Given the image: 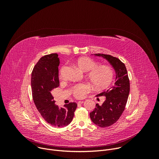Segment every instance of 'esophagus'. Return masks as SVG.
<instances>
[{
  "label": "esophagus",
  "mask_w": 159,
  "mask_h": 159,
  "mask_svg": "<svg viewBox=\"0 0 159 159\" xmlns=\"http://www.w3.org/2000/svg\"><path fill=\"white\" fill-rule=\"evenodd\" d=\"M82 103H84V101H79V102H77L78 104H82Z\"/></svg>",
  "instance_id": "esophagus-1"
}]
</instances>
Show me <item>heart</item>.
<instances>
[{"mask_svg":"<svg viewBox=\"0 0 159 159\" xmlns=\"http://www.w3.org/2000/svg\"><path fill=\"white\" fill-rule=\"evenodd\" d=\"M75 65L84 72L89 71L87 78L91 84L97 89H104L108 86L112 80L114 72L111 67L106 65H98V63L92 58L81 57L75 61ZM65 67H62L60 76ZM90 87L87 84H79L72 88V93L77 98H83L90 91Z\"/></svg>","mask_w":159,"mask_h":159,"instance_id":"obj_1","label":"heart"}]
</instances>
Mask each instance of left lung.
Wrapping results in <instances>:
<instances>
[{
  "label": "left lung",
  "mask_w": 159,
  "mask_h": 159,
  "mask_svg": "<svg viewBox=\"0 0 159 159\" xmlns=\"http://www.w3.org/2000/svg\"><path fill=\"white\" fill-rule=\"evenodd\" d=\"M94 55L107 60L116 72L114 86L97 95L104 96V102L101 105L96 104V107L90 112V119L95 125L106 128L115 123L123 112L129 93V80L125 65L120 59L109 55Z\"/></svg>",
  "instance_id": "8db88e82"
}]
</instances>
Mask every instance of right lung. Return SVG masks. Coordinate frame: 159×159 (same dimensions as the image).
<instances>
[{
    "instance_id": "add662e5",
    "label": "right lung",
    "mask_w": 159,
    "mask_h": 159,
    "mask_svg": "<svg viewBox=\"0 0 159 159\" xmlns=\"http://www.w3.org/2000/svg\"><path fill=\"white\" fill-rule=\"evenodd\" d=\"M57 53L41 57L31 74V89L34 102L42 117L55 127H64L73 120L77 104L70 102L60 107L55 104L53 90L60 85Z\"/></svg>"
}]
</instances>
